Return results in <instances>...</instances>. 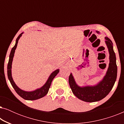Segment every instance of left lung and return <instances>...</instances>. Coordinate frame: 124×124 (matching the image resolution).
<instances>
[{"label": "left lung", "instance_id": "8db88e82", "mask_svg": "<svg viewBox=\"0 0 124 124\" xmlns=\"http://www.w3.org/2000/svg\"><path fill=\"white\" fill-rule=\"evenodd\" d=\"M105 43L109 52V62L107 70L103 78L94 85L79 86L70 73L69 84L73 93L77 98L86 102H95L104 98L111 91L117 78V67L116 55L113 43L107 37H105Z\"/></svg>", "mask_w": 124, "mask_h": 124}]
</instances>
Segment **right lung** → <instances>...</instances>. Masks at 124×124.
<instances>
[{
	"instance_id": "1",
	"label": "right lung",
	"mask_w": 124,
	"mask_h": 124,
	"mask_svg": "<svg viewBox=\"0 0 124 124\" xmlns=\"http://www.w3.org/2000/svg\"><path fill=\"white\" fill-rule=\"evenodd\" d=\"M23 34V32L20 34L18 35L17 38L16 40V43L14 47L12 48L11 53L9 55V62H8V66H7V74H8V79L11 82V84L13 87V89H15V90L16 91V92L21 96V98H23V99L27 101H34V100H37L40 98H43V96H45L48 92L49 89H50L51 84L52 80L55 77V76L59 73L60 69H57L55 70H54V72H52L51 74L49 76L48 79H47L46 82H45V84L43 85L42 87L40 88H38L36 90L33 91H25L23 90H22L20 89V87H18L17 85L15 84V81H13V79L12 78V62L13 57L15 55V50L17 46V43L18 42V40L20 39V38H21Z\"/></svg>"
}]
</instances>
